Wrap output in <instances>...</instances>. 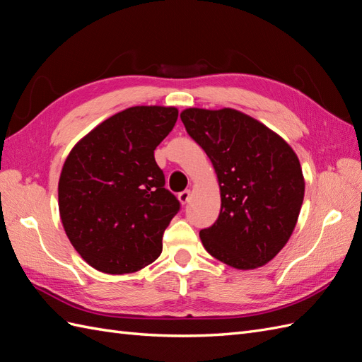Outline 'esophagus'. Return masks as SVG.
<instances>
[{
	"label": "esophagus",
	"mask_w": 362,
	"mask_h": 362,
	"mask_svg": "<svg viewBox=\"0 0 362 362\" xmlns=\"http://www.w3.org/2000/svg\"><path fill=\"white\" fill-rule=\"evenodd\" d=\"M179 200H180V203L182 205H187V203L189 202V199H191V191L189 189H185V191H182V192H179Z\"/></svg>",
	"instance_id": "esophagus-1"
}]
</instances>
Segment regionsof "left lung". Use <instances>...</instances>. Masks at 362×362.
<instances>
[{"label":"left lung","mask_w":362,"mask_h":362,"mask_svg":"<svg viewBox=\"0 0 362 362\" xmlns=\"http://www.w3.org/2000/svg\"><path fill=\"white\" fill-rule=\"evenodd\" d=\"M180 119L214 166L216 223L200 230L206 251L234 269L264 266L291 238L304 199L295 151L281 136L234 108H187Z\"/></svg>","instance_id":"1"}]
</instances>
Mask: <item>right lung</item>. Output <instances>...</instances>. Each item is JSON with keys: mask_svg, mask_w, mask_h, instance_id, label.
Segmentation results:
<instances>
[{"mask_svg": "<svg viewBox=\"0 0 362 362\" xmlns=\"http://www.w3.org/2000/svg\"><path fill=\"white\" fill-rule=\"evenodd\" d=\"M177 116L175 107H129L93 128L64 162L58 183L62 226L95 269L133 274L160 255L163 230L180 203L163 188L154 150Z\"/></svg>", "mask_w": 362, "mask_h": 362, "instance_id": "1", "label": "right lung"}]
</instances>
